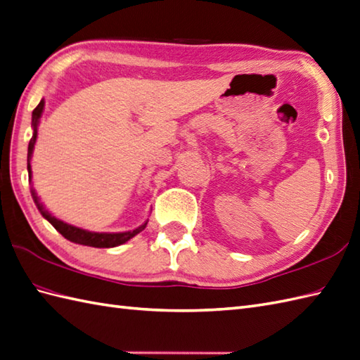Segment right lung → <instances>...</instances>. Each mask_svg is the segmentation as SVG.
I'll use <instances>...</instances> for the list:
<instances>
[{"instance_id":"right-lung-1","label":"right lung","mask_w":360,"mask_h":360,"mask_svg":"<svg viewBox=\"0 0 360 360\" xmlns=\"http://www.w3.org/2000/svg\"><path fill=\"white\" fill-rule=\"evenodd\" d=\"M44 110V101H41L38 103V107L33 110L32 112V128H33V136L29 142V151H27V169H29V177L32 180V168H30V159H32V154H33V148L34 143H37V136H38V124H39V117L42 114ZM32 195L34 203H37L39 212L42 214V217L46 218V220L55 227V229L67 238L68 241L76 243V244H82V246H90V248H116L120 246V244L127 243L128 240L133 238L139 232H142L145 229V224L139 226L137 229L134 231H128V232H119V233H99V232H90V231H85L81 229V227H76L72 224H67L64 221L58 220L56 217L51 215L49 210H46V207L42 206V203H39V200L34 194V191H32Z\"/></svg>"}]
</instances>
